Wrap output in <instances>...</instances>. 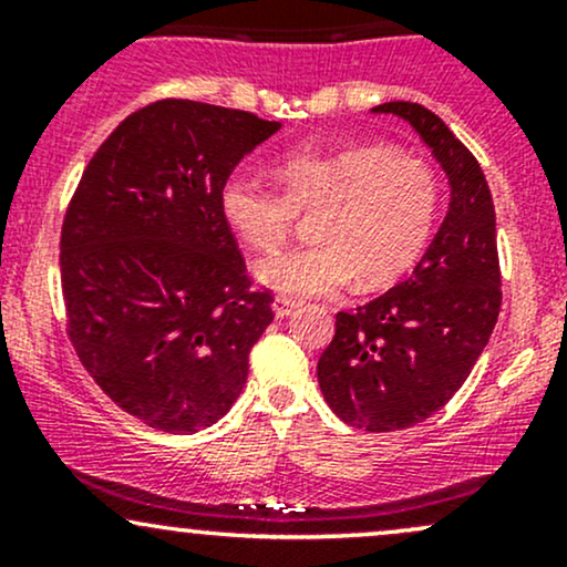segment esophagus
Returning <instances> with one entry per match:
<instances>
[{
	"mask_svg": "<svg viewBox=\"0 0 567 567\" xmlns=\"http://www.w3.org/2000/svg\"><path fill=\"white\" fill-rule=\"evenodd\" d=\"M271 309H275V315L282 320V317H290L292 311L298 309V303L292 301V298H285V296H277L275 303H271Z\"/></svg>",
	"mask_w": 567,
	"mask_h": 567,
	"instance_id": "34e87169",
	"label": "esophagus"
}]
</instances>
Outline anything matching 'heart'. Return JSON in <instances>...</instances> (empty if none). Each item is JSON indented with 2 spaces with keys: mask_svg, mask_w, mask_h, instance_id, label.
<instances>
[{
  "mask_svg": "<svg viewBox=\"0 0 567 567\" xmlns=\"http://www.w3.org/2000/svg\"><path fill=\"white\" fill-rule=\"evenodd\" d=\"M282 188L250 171L220 186V210L256 250H275L298 210H317V243L279 250L256 264V277L285 298L333 292L357 277L383 288L424 252L440 210V181L424 159L370 143L349 148L306 146L279 165Z\"/></svg>",
  "mask_w": 567,
  "mask_h": 567,
  "instance_id": "heart-1",
  "label": "heart"
}]
</instances>
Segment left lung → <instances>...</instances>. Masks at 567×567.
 Segmentation results:
<instances>
[{
    "label": "left lung",
    "instance_id": "1",
    "mask_svg": "<svg viewBox=\"0 0 567 567\" xmlns=\"http://www.w3.org/2000/svg\"><path fill=\"white\" fill-rule=\"evenodd\" d=\"M373 114L421 135L447 175L451 205L405 282L338 311L317 379L343 424L396 432L437 413L470 379L498 320L501 269L491 188L470 148L421 103H381Z\"/></svg>",
    "mask_w": 567,
    "mask_h": 567
}]
</instances>
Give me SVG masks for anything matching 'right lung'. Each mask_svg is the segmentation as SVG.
<instances>
[{"label":"right lung","instance_id":"1","mask_svg":"<svg viewBox=\"0 0 567 567\" xmlns=\"http://www.w3.org/2000/svg\"><path fill=\"white\" fill-rule=\"evenodd\" d=\"M279 122L199 101L130 114L101 143L63 218L69 338L125 413L192 434L229 413L275 320L252 290L220 186Z\"/></svg>","mask_w":567,"mask_h":567}]
</instances>
